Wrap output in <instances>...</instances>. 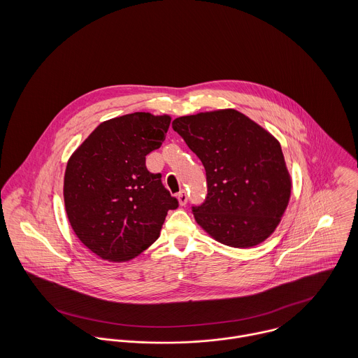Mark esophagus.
Returning <instances> with one entry per match:
<instances>
[{"label": "esophagus", "mask_w": 358, "mask_h": 358, "mask_svg": "<svg viewBox=\"0 0 358 358\" xmlns=\"http://www.w3.org/2000/svg\"><path fill=\"white\" fill-rule=\"evenodd\" d=\"M187 193L185 192V190H182V192H179L178 193V201H179V204L180 205H186L187 204Z\"/></svg>", "instance_id": "1"}]
</instances>
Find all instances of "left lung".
Segmentation results:
<instances>
[{"instance_id":"1","label":"left lung","mask_w":358,"mask_h":358,"mask_svg":"<svg viewBox=\"0 0 358 358\" xmlns=\"http://www.w3.org/2000/svg\"><path fill=\"white\" fill-rule=\"evenodd\" d=\"M172 128L204 165L208 194L193 213L205 231L234 248L271 236L292 187L278 141L234 108L179 117Z\"/></svg>"}]
</instances>
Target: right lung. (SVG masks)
I'll list each match as a JSON object with an SVG mask.
<instances>
[{
	"mask_svg": "<svg viewBox=\"0 0 358 358\" xmlns=\"http://www.w3.org/2000/svg\"><path fill=\"white\" fill-rule=\"evenodd\" d=\"M171 117L132 113L102 122L70 157L64 206L80 241L108 262L142 254L158 238L178 200L146 168L161 148Z\"/></svg>",
	"mask_w": 358,
	"mask_h": 358,
	"instance_id": "1",
	"label": "right lung"
}]
</instances>
